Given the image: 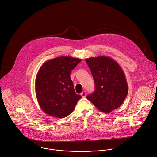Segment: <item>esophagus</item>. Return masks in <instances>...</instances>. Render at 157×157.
Listing matches in <instances>:
<instances>
[{
	"label": "esophagus",
	"mask_w": 157,
	"mask_h": 157,
	"mask_svg": "<svg viewBox=\"0 0 157 157\" xmlns=\"http://www.w3.org/2000/svg\"><path fill=\"white\" fill-rule=\"evenodd\" d=\"M81 95L82 96V97H86V92L85 91H83L82 92H81Z\"/></svg>",
	"instance_id": "obj_1"
}]
</instances>
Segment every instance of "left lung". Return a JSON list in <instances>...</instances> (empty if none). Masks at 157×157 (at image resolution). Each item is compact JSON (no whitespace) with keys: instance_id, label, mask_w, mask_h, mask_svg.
Returning <instances> with one entry per match:
<instances>
[{"instance_id":"left-lung-1","label":"left lung","mask_w":157,"mask_h":157,"mask_svg":"<svg viewBox=\"0 0 157 157\" xmlns=\"http://www.w3.org/2000/svg\"><path fill=\"white\" fill-rule=\"evenodd\" d=\"M95 82V91L87 98L101 112L110 113L119 108L128 92L125 75L120 65L107 56L86 59Z\"/></svg>"}]
</instances>
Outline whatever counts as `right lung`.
Here are the masks:
<instances>
[{
	"label": "right lung",
	"mask_w": 157,
	"mask_h": 157,
	"mask_svg": "<svg viewBox=\"0 0 157 157\" xmlns=\"http://www.w3.org/2000/svg\"><path fill=\"white\" fill-rule=\"evenodd\" d=\"M81 61L78 58L62 56L41 66L36 77L35 90L44 113L63 118L73 112L81 96L75 91L70 73Z\"/></svg>",
	"instance_id": "add662e5"
}]
</instances>
